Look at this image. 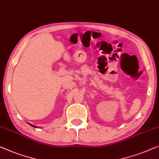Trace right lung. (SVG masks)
Listing matches in <instances>:
<instances>
[{
  "label": "right lung",
  "mask_w": 159,
  "mask_h": 159,
  "mask_svg": "<svg viewBox=\"0 0 159 159\" xmlns=\"http://www.w3.org/2000/svg\"><path fill=\"white\" fill-rule=\"evenodd\" d=\"M31 126H32V127H36V126H34V125H31V124H30Z\"/></svg>",
  "instance_id": "obj_1"
}]
</instances>
